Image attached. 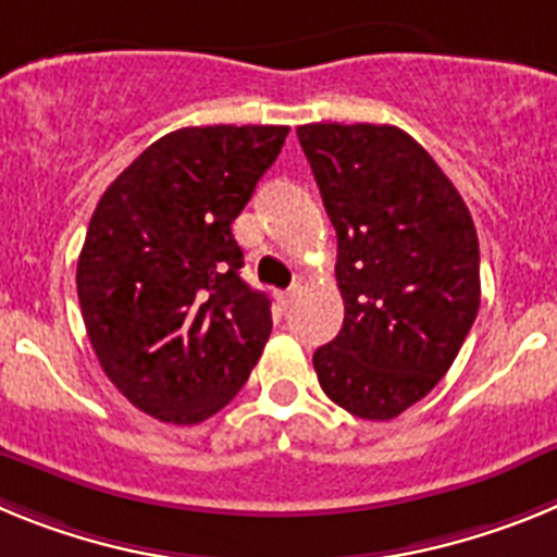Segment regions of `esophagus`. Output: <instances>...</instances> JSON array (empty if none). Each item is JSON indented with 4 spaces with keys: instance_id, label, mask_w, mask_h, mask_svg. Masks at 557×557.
<instances>
[{
    "instance_id": "1",
    "label": "esophagus",
    "mask_w": 557,
    "mask_h": 557,
    "mask_svg": "<svg viewBox=\"0 0 557 557\" xmlns=\"http://www.w3.org/2000/svg\"><path fill=\"white\" fill-rule=\"evenodd\" d=\"M297 294H299V285H292V288H285V292H280L277 297H280V306L283 308H288L294 302V299H297Z\"/></svg>"
}]
</instances>
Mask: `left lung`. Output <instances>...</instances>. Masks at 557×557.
I'll return each mask as SVG.
<instances>
[{
    "mask_svg": "<svg viewBox=\"0 0 557 557\" xmlns=\"http://www.w3.org/2000/svg\"><path fill=\"white\" fill-rule=\"evenodd\" d=\"M336 230L342 331L313 352L327 398L364 420H393L432 393L480 311V240L471 212L395 125L297 128Z\"/></svg>",
    "mask_w": 557,
    "mask_h": 557,
    "instance_id": "obj_1",
    "label": "left lung"
}]
</instances>
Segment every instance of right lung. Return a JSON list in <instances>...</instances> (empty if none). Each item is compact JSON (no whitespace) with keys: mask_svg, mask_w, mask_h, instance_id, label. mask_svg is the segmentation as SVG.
<instances>
[{"mask_svg":"<svg viewBox=\"0 0 557 557\" xmlns=\"http://www.w3.org/2000/svg\"><path fill=\"white\" fill-rule=\"evenodd\" d=\"M288 125H193L148 145L100 196L77 299L100 367L145 414L193 425L258 364L272 302L232 235Z\"/></svg>","mask_w":557,"mask_h":557,"instance_id":"right-lung-1","label":"right lung"}]
</instances>
